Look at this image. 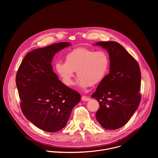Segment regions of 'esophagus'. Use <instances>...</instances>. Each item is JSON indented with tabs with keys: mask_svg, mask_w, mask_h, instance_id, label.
I'll return each mask as SVG.
<instances>
[{
	"mask_svg": "<svg viewBox=\"0 0 158 158\" xmlns=\"http://www.w3.org/2000/svg\"><path fill=\"white\" fill-rule=\"evenodd\" d=\"M81 99H82V100L83 101H88L90 100V98H88V97L86 96H82Z\"/></svg>",
	"mask_w": 158,
	"mask_h": 158,
	"instance_id": "34e87169",
	"label": "esophagus"
}]
</instances>
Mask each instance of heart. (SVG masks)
Wrapping results in <instances>:
<instances>
[{
  "label": "heart",
  "instance_id": "1",
  "mask_svg": "<svg viewBox=\"0 0 158 158\" xmlns=\"http://www.w3.org/2000/svg\"><path fill=\"white\" fill-rule=\"evenodd\" d=\"M109 67V57L106 52L79 48L66 54L65 62H56L55 69L67 86L73 85L76 71L78 85L86 87L100 83L107 75Z\"/></svg>",
  "mask_w": 158,
  "mask_h": 158
}]
</instances>
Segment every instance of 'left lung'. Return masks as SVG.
<instances>
[{
  "instance_id": "left-lung-1",
  "label": "left lung",
  "mask_w": 158,
  "mask_h": 158,
  "mask_svg": "<svg viewBox=\"0 0 158 158\" xmlns=\"http://www.w3.org/2000/svg\"><path fill=\"white\" fill-rule=\"evenodd\" d=\"M96 45L106 49L110 59L109 74L91 96L99 103L96 119L106 129H117L128 122L139 105V65L118 42H99Z\"/></svg>"
}]
</instances>
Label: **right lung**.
Here are the masks:
<instances>
[{"mask_svg":"<svg viewBox=\"0 0 158 158\" xmlns=\"http://www.w3.org/2000/svg\"><path fill=\"white\" fill-rule=\"evenodd\" d=\"M70 45L59 42L34 49L25 56L17 71L15 82L22 113L44 131L64 128L81 100L79 93L59 80L51 65L55 54Z\"/></svg>","mask_w":158,"mask_h":158,"instance_id":"1","label":"right lung"}]
</instances>
